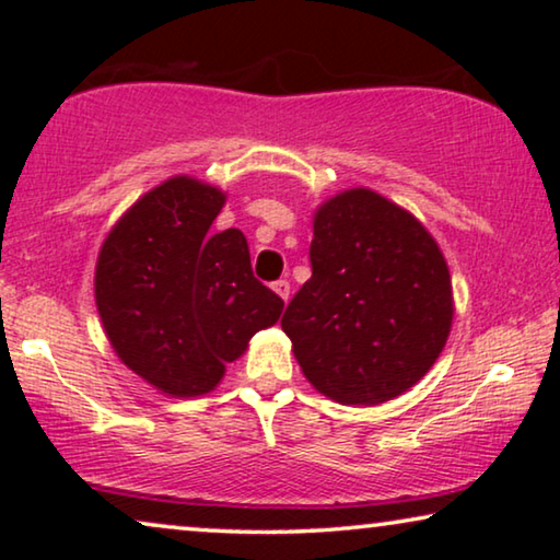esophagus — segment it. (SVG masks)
<instances>
[{
    "label": "esophagus",
    "instance_id": "34e87169",
    "mask_svg": "<svg viewBox=\"0 0 560 560\" xmlns=\"http://www.w3.org/2000/svg\"><path fill=\"white\" fill-rule=\"evenodd\" d=\"M272 290H275V293H278V295L282 298V301L288 303V298H290V282H288L285 278L275 280V282H272Z\"/></svg>",
    "mask_w": 560,
    "mask_h": 560
}]
</instances>
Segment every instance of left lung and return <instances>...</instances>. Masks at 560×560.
I'll list each match as a JSON object with an SVG mask.
<instances>
[{"label": "left lung", "instance_id": "8db88e82", "mask_svg": "<svg viewBox=\"0 0 560 560\" xmlns=\"http://www.w3.org/2000/svg\"><path fill=\"white\" fill-rule=\"evenodd\" d=\"M311 280L280 326L313 387L343 405L410 389L448 339L454 301L439 244L416 217L370 188L320 206Z\"/></svg>", "mask_w": 560, "mask_h": 560}]
</instances>
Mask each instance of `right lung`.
Instances as JSON below:
<instances>
[{
  "label": "right lung",
  "mask_w": 560,
  "mask_h": 560,
  "mask_svg": "<svg viewBox=\"0 0 560 560\" xmlns=\"http://www.w3.org/2000/svg\"><path fill=\"white\" fill-rule=\"evenodd\" d=\"M224 194L178 178L144 194L106 236L96 305L129 370L173 397L211 393L282 298L252 272L240 229L213 234Z\"/></svg>",
  "instance_id": "right-lung-1"
}]
</instances>
